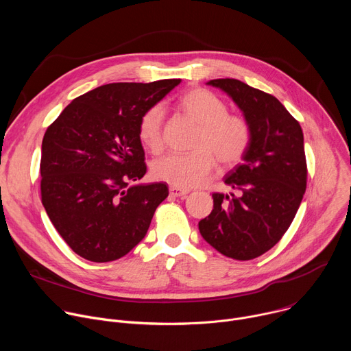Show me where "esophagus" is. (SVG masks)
I'll list each match as a JSON object with an SVG mask.
<instances>
[{
    "mask_svg": "<svg viewBox=\"0 0 351 351\" xmlns=\"http://www.w3.org/2000/svg\"><path fill=\"white\" fill-rule=\"evenodd\" d=\"M187 193H189V190L179 189V187H176V186H171V187H169V194H171L172 197H184V195H187Z\"/></svg>",
    "mask_w": 351,
    "mask_h": 351,
    "instance_id": "1",
    "label": "esophagus"
}]
</instances>
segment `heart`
I'll return each mask as SVG.
<instances>
[{
	"label": "heart",
	"instance_id": "b5f03b06",
	"mask_svg": "<svg viewBox=\"0 0 351 351\" xmlns=\"http://www.w3.org/2000/svg\"><path fill=\"white\" fill-rule=\"evenodd\" d=\"M180 110L198 126L191 154H165L152 164L157 180L179 189H190L202 183L218 164L230 167L243 160L252 144V125L239 115L229 114L223 99L207 88H191L178 101ZM164 108L149 107L138 121V138L149 152L157 153L162 147Z\"/></svg>",
	"mask_w": 351,
	"mask_h": 351
}]
</instances>
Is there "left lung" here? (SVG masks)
I'll use <instances>...</instances> for the list:
<instances>
[{
  "mask_svg": "<svg viewBox=\"0 0 351 351\" xmlns=\"http://www.w3.org/2000/svg\"><path fill=\"white\" fill-rule=\"evenodd\" d=\"M208 84L226 91L252 125V144L226 176L234 193H214L213 213L198 222L207 243L229 258L253 260L271 250L293 222L307 189L304 137L279 99L237 79Z\"/></svg>",
  "mask_w": 351,
  "mask_h": 351,
  "instance_id": "1",
  "label": "left lung"
}]
</instances>
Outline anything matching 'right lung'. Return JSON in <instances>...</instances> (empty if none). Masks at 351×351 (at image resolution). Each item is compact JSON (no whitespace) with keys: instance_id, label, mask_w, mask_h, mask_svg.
<instances>
[{"instance_id":"obj_1","label":"right lung","mask_w":351,"mask_h":351,"mask_svg":"<svg viewBox=\"0 0 351 351\" xmlns=\"http://www.w3.org/2000/svg\"><path fill=\"white\" fill-rule=\"evenodd\" d=\"M180 79L110 83L73 101L44 133L41 203L73 252L93 263L126 256L145 236L165 183L130 184L145 172L137 128Z\"/></svg>"}]
</instances>
